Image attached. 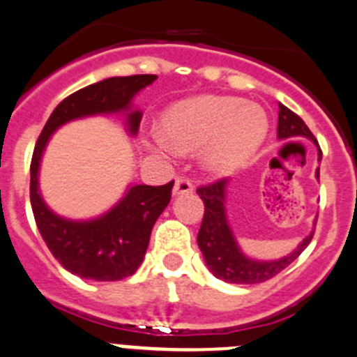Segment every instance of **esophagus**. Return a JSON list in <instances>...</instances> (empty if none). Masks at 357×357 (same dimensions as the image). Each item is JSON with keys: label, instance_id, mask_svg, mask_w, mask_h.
I'll list each match as a JSON object with an SVG mask.
<instances>
[{"label": "esophagus", "instance_id": "obj_1", "mask_svg": "<svg viewBox=\"0 0 357 357\" xmlns=\"http://www.w3.org/2000/svg\"><path fill=\"white\" fill-rule=\"evenodd\" d=\"M194 192V185L185 176H179L174 181V188H172V195H181V194H192Z\"/></svg>", "mask_w": 357, "mask_h": 357}]
</instances>
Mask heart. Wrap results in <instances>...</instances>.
<instances>
[{"instance_id": "obj_1", "label": "heart", "mask_w": 357, "mask_h": 357, "mask_svg": "<svg viewBox=\"0 0 357 357\" xmlns=\"http://www.w3.org/2000/svg\"><path fill=\"white\" fill-rule=\"evenodd\" d=\"M160 148L202 149V163L215 174H229L246 162L268 137L264 109L234 96L206 95L174 103L162 118Z\"/></svg>"}]
</instances>
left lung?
<instances>
[{"label":"left lung","instance_id":"8db88e82","mask_svg":"<svg viewBox=\"0 0 357 357\" xmlns=\"http://www.w3.org/2000/svg\"><path fill=\"white\" fill-rule=\"evenodd\" d=\"M278 137H306L310 141H315L314 133L310 132L308 126L305 125L298 114L280 103L278 112ZM319 146V144H317ZM322 158V151L319 148V160ZM319 178V169H317ZM229 179H218L211 185L199 186L197 194L204 201V218H202L201 229L197 234L199 248H201L204 261L208 264L209 271L216 278L229 282V284H262L266 280L273 278L280 271H284L291 262H294L299 257L303 250L310 245L314 232L303 239L301 245L292 252L291 255L278 261H254L246 257L239 250L236 243L234 234L229 227L227 215H225V188H227Z\"/></svg>","mask_w":357,"mask_h":357}]
</instances>
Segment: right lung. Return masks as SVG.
Segmentation results:
<instances>
[{
  "mask_svg": "<svg viewBox=\"0 0 357 357\" xmlns=\"http://www.w3.org/2000/svg\"><path fill=\"white\" fill-rule=\"evenodd\" d=\"M155 81L156 75L111 77L72 93L52 111L36 141L29 169V199L36 227L59 264L81 278L114 282L137 271L148 250L153 225L171 202L174 181L162 186H130L111 211L95 220L73 222L52 213L40 195L42 153L61 125L84 116L128 111L133 96ZM141 118V111L128 112L126 125L132 135L137 133Z\"/></svg>",
  "mask_w": 357,
  "mask_h": 357,
  "instance_id": "1",
  "label": "right lung"
}]
</instances>
